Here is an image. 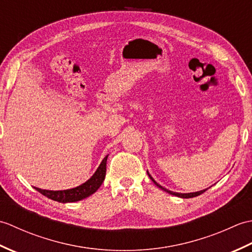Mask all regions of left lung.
Instances as JSON below:
<instances>
[{
    "instance_id": "left-lung-1",
    "label": "left lung",
    "mask_w": 252,
    "mask_h": 252,
    "mask_svg": "<svg viewBox=\"0 0 252 252\" xmlns=\"http://www.w3.org/2000/svg\"><path fill=\"white\" fill-rule=\"evenodd\" d=\"M147 174H148V176L149 178H151V180L154 182L155 184H156L159 189H161L162 190H164V191H167V192H169V194H171V195H174V196H178V197H181V198H192V197H196V196H199V195H201L202 192H205L208 189H202V190H199V191H196V192H187V194H181V192H174V191H171V190H169V189H164V187H162L161 185H159L156 181H155L153 178H152V175L149 174L148 172H147Z\"/></svg>"
}]
</instances>
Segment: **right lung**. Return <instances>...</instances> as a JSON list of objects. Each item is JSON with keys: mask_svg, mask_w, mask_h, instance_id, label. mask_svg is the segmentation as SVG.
Returning <instances> with one entry per match:
<instances>
[{"mask_svg": "<svg viewBox=\"0 0 252 252\" xmlns=\"http://www.w3.org/2000/svg\"><path fill=\"white\" fill-rule=\"evenodd\" d=\"M107 157H108V155L103 159V161L100 162L99 167L95 171V173L91 176V179H89L85 183L78 187L65 190H46L37 189V187H34V189L39 192H41L42 195H44L45 197L50 198V199L58 202L66 203L82 200L84 198L94 194V192L99 189L101 183L104 182L106 176Z\"/></svg>", "mask_w": 252, "mask_h": 252, "instance_id": "right-lung-1", "label": "right lung"}]
</instances>
